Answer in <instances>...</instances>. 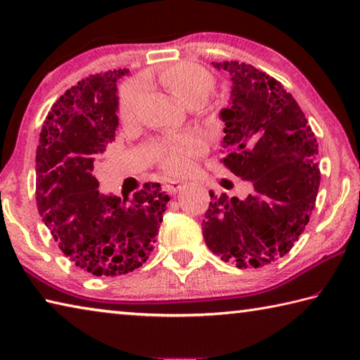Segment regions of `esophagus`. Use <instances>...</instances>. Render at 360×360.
Wrapping results in <instances>:
<instances>
[{
    "label": "esophagus",
    "mask_w": 360,
    "mask_h": 360,
    "mask_svg": "<svg viewBox=\"0 0 360 360\" xmlns=\"http://www.w3.org/2000/svg\"><path fill=\"white\" fill-rule=\"evenodd\" d=\"M182 187H184V182H182V181H168L167 184H165V188H167L169 193L179 192Z\"/></svg>",
    "instance_id": "34e87169"
}]
</instances>
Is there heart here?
Here are the masks:
<instances>
[{
	"label": "heart",
	"mask_w": 360,
	"mask_h": 360,
	"mask_svg": "<svg viewBox=\"0 0 360 360\" xmlns=\"http://www.w3.org/2000/svg\"><path fill=\"white\" fill-rule=\"evenodd\" d=\"M160 79L168 92L188 108L202 105L214 90V76L203 66L195 63H178L162 71ZM144 79H133L119 90V117L129 122L135 117L138 101L144 92ZM195 154V141L188 136L173 138L163 141L155 150V160L165 172L178 174L191 167Z\"/></svg>",
	"instance_id": "1"
}]
</instances>
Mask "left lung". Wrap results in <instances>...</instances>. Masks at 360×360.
<instances>
[{
	"label": "left lung",
	"instance_id": "obj_1",
	"mask_svg": "<svg viewBox=\"0 0 360 360\" xmlns=\"http://www.w3.org/2000/svg\"><path fill=\"white\" fill-rule=\"evenodd\" d=\"M231 79L224 165L252 192L216 197L205 212L206 246L238 268H259L288 254L314 210L321 173L318 143L304 114L276 79L238 62H212Z\"/></svg>",
	"mask_w": 360,
	"mask_h": 360
}]
</instances>
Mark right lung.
Here are the masks:
<instances>
[{"label": "right lung", "instance_id": "right-lung-1", "mask_svg": "<svg viewBox=\"0 0 360 360\" xmlns=\"http://www.w3.org/2000/svg\"><path fill=\"white\" fill-rule=\"evenodd\" d=\"M114 70L79 81L60 96L42 125L36 150V202L42 222L72 264L94 276H119L141 266L154 249L169 197L146 182L133 198L105 195L95 160L115 139Z\"/></svg>", "mask_w": 360, "mask_h": 360}]
</instances>
